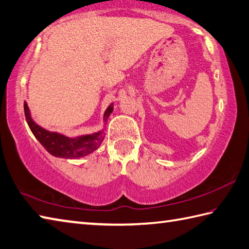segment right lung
<instances>
[{"instance_id":"1","label":"right lung","mask_w":249,"mask_h":249,"mask_svg":"<svg viewBox=\"0 0 249 249\" xmlns=\"http://www.w3.org/2000/svg\"><path fill=\"white\" fill-rule=\"evenodd\" d=\"M24 116L31 131L40 143L53 157L65 159H79L85 155L94 152L99 148L104 141V133L99 131L94 135H86L82 137L71 139L65 137L60 134L51 133V131L43 129L37 124L34 123L30 116V111L26 102L23 104ZM113 111V105H110L105 112V122L108 120L111 112Z\"/></svg>"}]
</instances>
